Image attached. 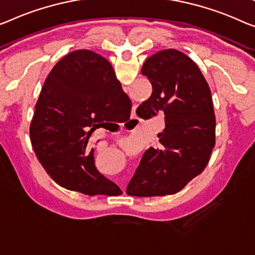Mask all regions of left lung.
<instances>
[{"instance_id": "1", "label": "left lung", "mask_w": 255, "mask_h": 255, "mask_svg": "<svg viewBox=\"0 0 255 255\" xmlns=\"http://www.w3.org/2000/svg\"><path fill=\"white\" fill-rule=\"evenodd\" d=\"M142 74L152 94L136 113L142 119L162 115L160 149L150 147L129 182L137 197L173 195L203 172L215 144V116L210 87L199 67L183 52L166 49L145 60Z\"/></svg>"}]
</instances>
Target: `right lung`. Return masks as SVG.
Returning a JSON list of instances; mask_svg holds the SVG:
<instances>
[{
  "label": "right lung",
  "instance_id": "add662e5",
  "mask_svg": "<svg viewBox=\"0 0 255 255\" xmlns=\"http://www.w3.org/2000/svg\"><path fill=\"white\" fill-rule=\"evenodd\" d=\"M131 103L109 60L91 50L66 55L45 79L29 136L37 159L60 187L85 195H119L98 172L89 138L97 128L124 123Z\"/></svg>",
  "mask_w": 255,
  "mask_h": 255
}]
</instances>
